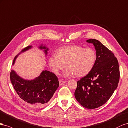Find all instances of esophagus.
<instances>
[{"instance_id":"obj_1","label":"esophagus","mask_w":128,"mask_h":128,"mask_svg":"<svg viewBox=\"0 0 128 128\" xmlns=\"http://www.w3.org/2000/svg\"><path fill=\"white\" fill-rule=\"evenodd\" d=\"M66 82V81H64V80H59V82H60V85H61L63 84L64 83H65Z\"/></svg>"}]
</instances>
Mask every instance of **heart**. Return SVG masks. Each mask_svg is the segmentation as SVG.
Segmentation results:
<instances>
[{
	"instance_id": "obj_1",
	"label": "heart",
	"mask_w": 128,
	"mask_h": 128,
	"mask_svg": "<svg viewBox=\"0 0 128 128\" xmlns=\"http://www.w3.org/2000/svg\"><path fill=\"white\" fill-rule=\"evenodd\" d=\"M96 54L92 48H84L79 46L62 47L57 50V54L51 55L48 63L52 71L60 74L66 66L65 76L76 75L83 76L88 74L96 63Z\"/></svg>"
}]
</instances>
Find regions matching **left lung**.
<instances>
[{
    "label": "left lung",
    "instance_id": "obj_1",
    "mask_svg": "<svg viewBox=\"0 0 128 128\" xmlns=\"http://www.w3.org/2000/svg\"><path fill=\"white\" fill-rule=\"evenodd\" d=\"M93 43L96 58L92 70L77 82L74 92L76 100L84 107L95 109L104 104L118 86V62L114 54L96 39L87 40Z\"/></svg>",
    "mask_w": 128,
    "mask_h": 128
}]
</instances>
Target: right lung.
Masks as SVG:
<instances>
[{
	"label": "right lung",
	"instance_id": "add662e5",
	"mask_svg": "<svg viewBox=\"0 0 128 128\" xmlns=\"http://www.w3.org/2000/svg\"><path fill=\"white\" fill-rule=\"evenodd\" d=\"M31 48L32 46H28L22 50L21 52ZM39 48L45 49L44 52L46 54L48 48L42 46ZM18 56V54L14 58L13 64ZM10 79L18 96L30 106L35 108L44 106L59 86L57 76L54 73L46 70L42 71L39 76L32 80L21 78L12 70Z\"/></svg>",
	"mask_w": 128,
	"mask_h": 128
}]
</instances>
